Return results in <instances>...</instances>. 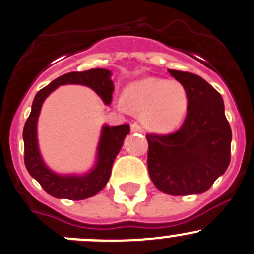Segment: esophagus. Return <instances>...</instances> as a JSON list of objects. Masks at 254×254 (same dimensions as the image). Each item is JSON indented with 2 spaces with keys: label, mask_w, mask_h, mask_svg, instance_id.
<instances>
[{
  "label": "esophagus",
  "mask_w": 254,
  "mask_h": 254,
  "mask_svg": "<svg viewBox=\"0 0 254 254\" xmlns=\"http://www.w3.org/2000/svg\"><path fill=\"white\" fill-rule=\"evenodd\" d=\"M131 131L132 132H142V127H140L137 123H132V124H131Z\"/></svg>",
  "instance_id": "esophagus-1"
}]
</instances>
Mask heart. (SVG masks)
Listing matches in <instances>:
<instances>
[{
  "label": "heart",
  "instance_id": "obj_1",
  "mask_svg": "<svg viewBox=\"0 0 254 254\" xmlns=\"http://www.w3.org/2000/svg\"><path fill=\"white\" fill-rule=\"evenodd\" d=\"M127 109L142 114V123L156 132H169L184 120L189 107V94L177 80L146 78L127 85L124 90ZM120 108L124 105L120 103Z\"/></svg>",
  "mask_w": 254,
  "mask_h": 254
}]
</instances>
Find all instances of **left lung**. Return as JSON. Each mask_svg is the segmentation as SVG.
I'll return each mask as SVG.
<instances>
[{
  "label": "left lung",
  "mask_w": 254,
  "mask_h": 254,
  "mask_svg": "<svg viewBox=\"0 0 254 254\" xmlns=\"http://www.w3.org/2000/svg\"><path fill=\"white\" fill-rule=\"evenodd\" d=\"M169 73L185 85L189 107L184 124L167 135L147 134V169L155 186L174 196L206 192L231 161L232 131L220 93L198 75Z\"/></svg>",
  "instance_id": "8db88e82"
}]
</instances>
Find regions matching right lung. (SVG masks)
I'll return each mask as SVG.
<instances>
[{
	"mask_svg": "<svg viewBox=\"0 0 254 254\" xmlns=\"http://www.w3.org/2000/svg\"><path fill=\"white\" fill-rule=\"evenodd\" d=\"M112 72L103 68L70 72L61 75L39 90L32 103V110L23 127L24 165L33 179L41 184L48 195L56 198L67 200H84L97 195L104 189L112 174V166L119 154L125 136L130 132V125L117 127L104 125L97 150V162L94 167L85 175H59L52 171L41 156L37 140V122L41 108L46 98L59 85L80 84L89 87L102 98L107 105L112 103L114 83L110 79Z\"/></svg>",
	"mask_w": 254,
	"mask_h": 254,
	"instance_id": "obj_1",
	"label": "right lung"
}]
</instances>
